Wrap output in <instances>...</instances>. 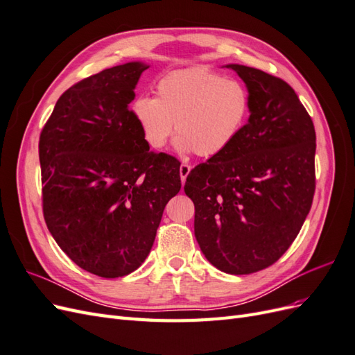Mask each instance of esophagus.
<instances>
[{"label":"esophagus","mask_w":355,"mask_h":355,"mask_svg":"<svg viewBox=\"0 0 355 355\" xmlns=\"http://www.w3.org/2000/svg\"><path fill=\"white\" fill-rule=\"evenodd\" d=\"M189 171H191V166H189V164H187V163H182V164H180V167H179V173H180V180H182V184H185V180H187L188 175H189Z\"/></svg>","instance_id":"1"}]
</instances>
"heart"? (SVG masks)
<instances>
[{
    "label": "heart",
    "mask_w": 355,
    "mask_h": 355,
    "mask_svg": "<svg viewBox=\"0 0 355 355\" xmlns=\"http://www.w3.org/2000/svg\"><path fill=\"white\" fill-rule=\"evenodd\" d=\"M250 114L244 84L206 68L175 71L161 78L155 98L139 96L132 115L151 149H163L173 135L180 153L220 155L241 133Z\"/></svg>",
    "instance_id": "1"
}]
</instances>
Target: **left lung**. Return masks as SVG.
Returning <instances> with one entry per match:
<instances>
[{
    "mask_svg": "<svg viewBox=\"0 0 355 355\" xmlns=\"http://www.w3.org/2000/svg\"><path fill=\"white\" fill-rule=\"evenodd\" d=\"M250 96V116L232 145L189 171L194 232L218 270L252 274L284 254L315 191V128L282 78L231 63Z\"/></svg>",
    "mask_w": 355,
    "mask_h": 355,
    "instance_id": "obj_1",
    "label": "left lung"
}]
</instances>
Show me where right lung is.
Wrapping results in <instances>:
<instances>
[{
  "label": "right lung",
  "instance_id": "right-lung-1",
  "mask_svg": "<svg viewBox=\"0 0 355 355\" xmlns=\"http://www.w3.org/2000/svg\"><path fill=\"white\" fill-rule=\"evenodd\" d=\"M148 68L128 62L73 84L40 136L47 228L71 261L103 278L142 265L180 189V163L149 149L128 108Z\"/></svg>",
  "mask_w": 355,
  "mask_h": 355
}]
</instances>
